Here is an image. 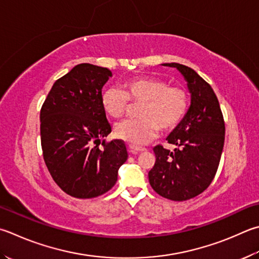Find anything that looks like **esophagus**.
<instances>
[{"label":"esophagus","mask_w":259,"mask_h":259,"mask_svg":"<svg viewBox=\"0 0 259 259\" xmlns=\"http://www.w3.org/2000/svg\"><path fill=\"white\" fill-rule=\"evenodd\" d=\"M144 151V148H138V146H134V145H130L128 148V152L131 154H136L139 152H143Z\"/></svg>","instance_id":"34e87169"}]
</instances>
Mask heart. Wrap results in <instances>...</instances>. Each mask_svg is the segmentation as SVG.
<instances>
[{
    "instance_id": "b5f03b06",
    "label": "heart",
    "mask_w": 259,
    "mask_h": 259,
    "mask_svg": "<svg viewBox=\"0 0 259 259\" xmlns=\"http://www.w3.org/2000/svg\"><path fill=\"white\" fill-rule=\"evenodd\" d=\"M128 101L141 102L140 119L123 120L116 125L115 134L131 145H144L157 138L160 128L176 127L188 109V95L183 88L170 87L154 76H136L126 80L121 90L107 88L100 96L101 107L111 118H119L128 108Z\"/></svg>"
}]
</instances>
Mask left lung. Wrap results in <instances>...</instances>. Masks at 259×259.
Masks as SVG:
<instances>
[{"label":"left lung","mask_w":259,"mask_h":259,"mask_svg":"<svg viewBox=\"0 0 259 259\" xmlns=\"http://www.w3.org/2000/svg\"><path fill=\"white\" fill-rule=\"evenodd\" d=\"M177 69L187 82L190 105L182 121L168 135L174 151L157 145L155 163L149 171L151 187L171 201L197 196L212 183L220 163L226 126L220 104L207 82L190 67L164 63Z\"/></svg>","instance_id":"8db88e82"}]
</instances>
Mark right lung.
<instances>
[{"mask_svg":"<svg viewBox=\"0 0 259 259\" xmlns=\"http://www.w3.org/2000/svg\"><path fill=\"white\" fill-rule=\"evenodd\" d=\"M110 76L106 67L82 63L54 83L41 107L44 160L54 182L75 198H94L113 188L128 157L123 141H101L111 132L100 102Z\"/></svg>","mask_w":259,"mask_h":259,"instance_id":"obj_1","label":"right lung"}]
</instances>
